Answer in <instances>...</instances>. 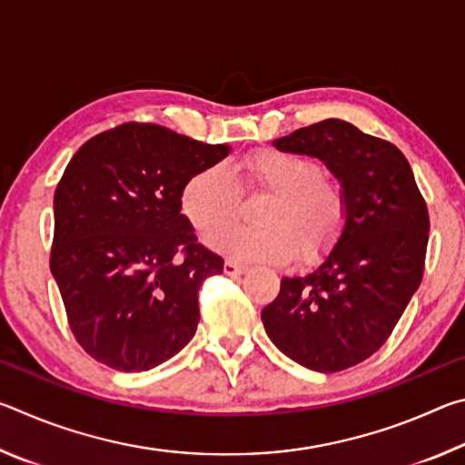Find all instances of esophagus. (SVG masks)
I'll use <instances>...</instances> for the list:
<instances>
[{"mask_svg":"<svg viewBox=\"0 0 465 465\" xmlns=\"http://www.w3.org/2000/svg\"><path fill=\"white\" fill-rule=\"evenodd\" d=\"M223 272L227 274V277H240V274L246 272V266H242V264L233 262V261H225Z\"/></svg>","mask_w":465,"mask_h":465,"instance_id":"34e87169","label":"esophagus"}]
</instances>
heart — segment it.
<instances>
[{
    "mask_svg": "<svg viewBox=\"0 0 465 465\" xmlns=\"http://www.w3.org/2000/svg\"><path fill=\"white\" fill-rule=\"evenodd\" d=\"M240 194H269L256 211L261 227H232L207 238L211 250L235 262H313L326 256L346 223L342 188L324 178L316 160L281 149H258L232 172L211 163L186 180L180 211L199 235L232 223Z\"/></svg>",
    "mask_w": 465,
    "mask_h": 465,
    "instance_id": "heart-1",
    "label": "heart"
}]
</instances>
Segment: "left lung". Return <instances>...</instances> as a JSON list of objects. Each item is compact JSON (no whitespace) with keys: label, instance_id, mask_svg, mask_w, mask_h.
Masks as SVG:
<instances>
[{"label":"left lung","instance_id":"left-lung-1","mask_svg":"<svg viewBox=\"0 0 465 465\" xmlns=\"http://www.w3.org/2000/svg\"><path fill=\"white\" fill-rule=\"evenodd\" d=\"M281 152L318 157L338 178L346 223L326 261L282 277L262 310L271 341L295 363L336 373L388 341L419 289L429 211L400 149L355 124L326 119L274 139Z\"/></svg>","mask_w":465,"mask_h":465}]
</instances>
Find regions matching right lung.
<instances>
[{"mask_svg":"<svg viewBox=\"0 0 465 465\" xmlns=\"http://www.w3.org/2000/svg\"><path fill=\"white\" fill-rule=\"evenodd\" d=\"M227 153L230 145L124 123L67 163L53 201L51 272L75 341L98 363L149 371L194 336L199 289L223 272V258L196 242L180 191Z\"/></svg>","mask_w":465,"mask_h":465,"instance_id":"add662e5","label":"right lung"}]
</instances>
